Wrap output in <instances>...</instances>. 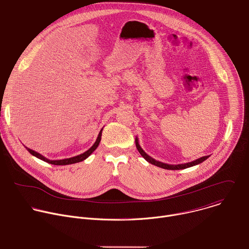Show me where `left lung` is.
I'll list each match as a JSON object with an SVG mask.
<instances>
[{"mask_svg":"<svg viewBox=\"0 0 249 249\" xmlns=\"http://www.w3.org/2000/svg\"><path fill=\"white\" fill-rule=\"evenodd\" d=\"M135 143H136V147H137V150L139 151V153L141 154V156L143 157L148 162L156 165V166H159V167H161V168H164V169H170V170H177V169H184V168H188V167H191V166H194L196 164H199L201 162H203L204 160H206L210 156H205V157H202L200 159H197L193 161H190V162H186V163H180V164H168V163H164V162H161V161H159V160H156L155 159H153L152 157H150L148 154L145 153V151L141 148L140 144H139V140H138V137H136L135 139Z\"/></svg>","mask_w":249,"mask_h":249,"instance_id":"obj_1","label":"left lung"}]
</instances>
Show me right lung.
Returning a JSON list of instances; mask_svg holds the SVG:
<instances>
[{"instance_id": "right-lung-1", "label": "right lung", "mask_w": 249, "mask_h": 249, "mask_svg": "<svg viewBox=\"0 0 249 249\" xmlns=\"http://www.w3.org/2000/svg\"><path fill=\"white\" fill-rule=\"evenodd\" d=\"M101 134H102V129L99 131V134H98V136H97V138H96V141L94 142V144H93L87 152H85V153H83V154H81V155H78V156H76V157H73V158H69V159L54 160H49V159L45 158V157L42 156L41 154H39V153H37V152H35V151H33V150H31V149H29V148H27V147H25V148H26V150H27L32 156L36 157L37 159H39V160H44V161H46V162H48V163L55 164V165L73 164V163H77V162H80V161L85 160L86 159H88V158L96 150V148L98 147V145H99V143H100Z\"/></svg>"}]
</instances>
